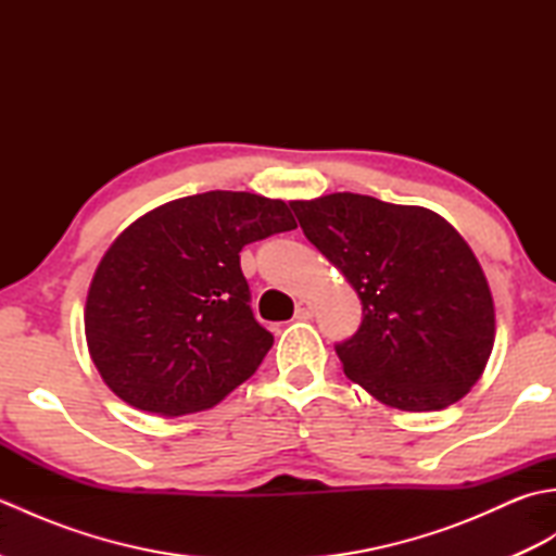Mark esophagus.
<instances>
[{
    "mask_svg": "<svg viewBox=\"0 0 556 556\" xmlns=\"http://www.w3.org/2000/svg\"><path fill=\"white\" fill-rule=\"evenodd\" d=\"M313 313H315V308H313L311 301H299L296 303V320H311Z\"/></svg>",
    "mask_w": 556,
    "mask_h": 556,
    "instance_id": "obj_1",
    "label": "esophagus"
}]
</instances>
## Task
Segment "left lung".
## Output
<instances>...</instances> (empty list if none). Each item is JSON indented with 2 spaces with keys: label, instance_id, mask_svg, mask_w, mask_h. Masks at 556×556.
<instances>
[{
  "label": "left lung",
  "instance_id": "1",
  "mask_svg": "<svg viewBox=\"0 0 556 556\" xmlns=\"http://www.w3.org/2000/svg\"><path fill=\"white\" fill-rule=\"evenodd\" d=\"M291 207L363 303L358 332L334 346L351 380L401 410H440L466 396L492 353L494 303L452 224L358 193Z\"/></svg>",
  "mask_w": 556,
  "mask_h": 556
}]
</instances>
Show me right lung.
Here are the masks:
<instances>
[{"instance_id": "obj_1", "label": "right lung", "mask_w": 556, "mask_h": 556, "mask_svg": "<svg viewBox=\"0 0 556 556\" xmlns=\"http://www.w3.org/2000/svg\"><path fill=\"white\" fill-rule=\"evenodd\" d=\"M296 229L285 200L210 191L172 200L124 229L86 301V339L104 384L134 408H212L275 344L251 311L241 248Z\"/></svg>"}]
</instances>
